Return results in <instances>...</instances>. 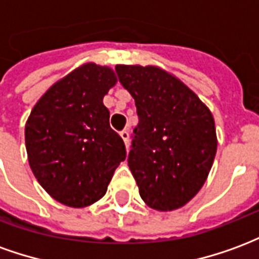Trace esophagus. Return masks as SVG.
<instances>
[{
	"label": "esophagus",
	"mask_w": 259,
	"mask_h": 259,
	"mask_svg": "<svg viewBox=\"0 0 259 259\" xmlns=\"http://www.w3.org/2000/svg\"><path fill=\"white\" fill-rule=\"evenodd\" d=\"M120 137H122V140L124 141V146H126V148H129L130 146L129 132H127V130H122V132H120Z\"/></svg>",
	"instance_id": "34e87169"
}]
</instances>
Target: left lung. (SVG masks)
Returning <instances> with one entry per match:
<instances>
[{
  "mask_svg": "<svg viewBox=\"0 0 259 259\" xmlns=\"http://www.w3.org/2000/svg\"><path fill=\"white\" fill-rule=\"evenodd\" d=\"M115 69L139 115L127 163L140 197L157 211L182 208L204 186L217 154L211 111L182 80L159 66Z\"/></svg>",
  "mask_w": 259,
  "mask_h": 259,
  "instance_id": "left-lung-1",
  "label": "left lung"
}]
</instances>
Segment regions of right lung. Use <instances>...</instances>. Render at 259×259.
<instances>
[{
	"instance_id": "obj_1",
	"label": "right lung",
	"mask_w": 259,
	"mask_h": 259,
	"mask_svg": "<svg viewBox=\"0 0 259 259\" xmlns=\"http://www.w3.org/2000/svg\"><path fill=\"white\" fill-rule=\"evenodd\" d=\"M118 77L109 66L85 62L55 81L25 126L27 159L44 190L61 204L84 208L104 197L126 158L109 126L104 96Z\"/></svg>"
}]
</instances>
